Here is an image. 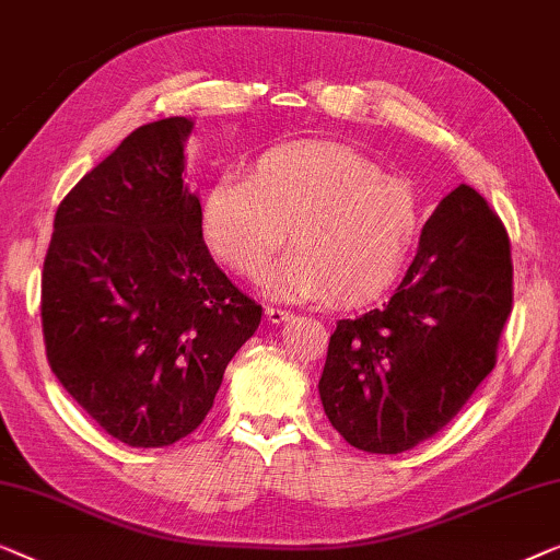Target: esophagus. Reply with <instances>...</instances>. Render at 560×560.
<instances>
[{"label":"esophagus","instance_id":"obj_1","mask_svg":"<svg viewBox=\"0 0 560 560\" xmlns=\"http://www.w3.org/2000/svg\"><path fill=\"white\" fill-rule=\"evenodd\" d=\"M294 317L289 310H281V306H266V319L273 322V325H279V322H287Z\"/></svg>","mask_w":560,"mask_h":560}]
</instances>
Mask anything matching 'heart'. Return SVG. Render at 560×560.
Listing matches in <instances>:
<instances>
[{"mask_svg": "<svg viewBox=\"0 0 560 560\" xmlns=\"http://www.w3.org/2000/svg\"><path fill=\"white\" fill-rule=\"evenodd\" d=\"M269 289L289 299L368 304L404 271L419 200L355 149L291 141L264 152L248 177L225 175L202 198V233L220 261L258 279L287 246Z\"/></svg>", "mask_w": 560, "mask_h": 560, "instance_id": "b5f03b06", "label": "heart"}]
</instances>
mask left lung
I'll return each instance as SVG.
<instances>
[{"label": "left lung", "instance_id": "left-lung-1", "mask_svg": "<svg viewBox=\"0 0 560 560\" xmlns=\"http://www.w3.org/2000/svg\"><path fill=\"white\" fill-rule=\"evenodd\" d=\"M510 312L508 231L482 195L459 185L423 225L390 302L337 322L319 377L329 423L370 454L431 439L492 373Z\"/></svg>", "mask_w": 560, "mask_h": 560}]
</instances>
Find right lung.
<instances>
[{
  "instance_id": "1",
  "label": "right lung",
  "mask_w": 560,
  "mask_h": 560,
  "mask_svg": "<svg viewBox=\"0 0 560 560\" xmlns=\"http://www.w3.org/2000/svg\"><path fill=\"white\" fill-rule=\"evenodd\" d=\"M185 116L131 131L58 205L43 266V337L78 406L129 446L192 434L228 362L261 325L202 238L183 183Z\"/></svg>"
}]
</instances>
